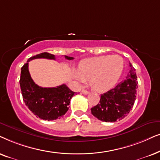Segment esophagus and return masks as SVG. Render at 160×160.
<instances>
[{"instance_id": "34e87169", "label": "esophagus", "mask_w": 160, "mask_h": 160, "mask_svg": "<svg viewBox=\"0 0 160 160\" xmlns=\"http://www.w3.org/2000/svg\"><path fill=\"white\" fill-rule=\"evenodd\" d=\"M82 93H83V94H88V93H89L88 91H86V90H82Z\"/></svg>"}]
</instances>
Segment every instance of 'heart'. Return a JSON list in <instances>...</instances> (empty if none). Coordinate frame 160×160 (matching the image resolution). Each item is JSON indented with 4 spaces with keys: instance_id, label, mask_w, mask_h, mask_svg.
<instances>
[{
    "instance_id": "1",
    "label": "heart",
    "mask_w": 160,
    "mask_h": 160,
    "mask_svg": "<svg viewBox=\"0 0 160 160\" xmlns=\"http://www.w3.org/2000/svg\"><path fill=\"white\" fill-rule=\"evenodd\" d=\"M123 68L124 62L120 55H102L82 61L74 77L80 83L90 79V86L93 90L105 92L116 86Z\"/></svg>"
}]
</instances>
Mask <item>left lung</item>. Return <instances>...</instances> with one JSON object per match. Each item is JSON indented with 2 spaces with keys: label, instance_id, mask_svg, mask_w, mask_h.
Wrapping results in <instances>:
<instances>
[{
  "label": "left lung",
  "instance_id": "left-lung-1",
  "mask_svg": "<svg viewBox=\"0 0 160 160\" xmlns=\"http://www.w3.org/2000/svg\"><path fill=\"white\" fill-rule=\"evenodd\" d=\"M126 79L114 88L102 93L99 103L91 109V113L99 120L115 122L124 118L133 107L136 99L138 79L135 68L129 63Z\"/></svg>",
  "mask_w": 160,
  "mask_h": 160
}]
</instances>
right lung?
I'll list each match as a JSON object with an SVG mask.
<instances>
[{"label":"right lung","mask_w":160,"mask_h":160,"mask_svg":"<svg viewBox=\"0 0 160 160\" xmlns=\"http://www.w3.org/2000/svg\"><path fill=\"white\" fill-rule=\"evenodd\" d=\"M46 58L55 60L54 55L42 52L28 58L21 68L20 85L22 99L28 109L39 118L52 121L60 118L68 111L70 100L75 92L65 84L55 88H42L33 82L28 70V62L33 59ZM65 58L72 60L73 57L65 55Z\"/></svg>","instance_id":"1"}]
</instances>
